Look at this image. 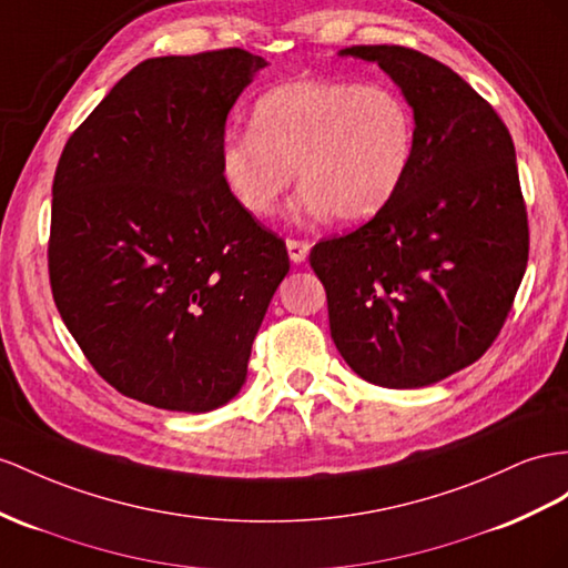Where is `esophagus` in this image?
Masks as SVG:
<instances>
[{
  "label": "esophagus",
  "mask_w": 568,
  "mask_h": 568,
  "mask_svg": "<svg viewBox=\"0 0 568 568\" xmlns=\"http://www.w3.org/2000/svg\"><path fill=\"white\" fill-rule=\"evenodd\" d=\"M310 246L312 244L307 240H287V254L295 261V264H302V261L310 254Z\"/></svg>",
  "instance_id": "34e87169"
}]
</instances>
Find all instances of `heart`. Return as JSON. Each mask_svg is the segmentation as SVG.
Segmentation results:
<instances>
[{"label":"heart","mask_w":568,"mask_h":568,"mask_svg":"<svg viewBox=\"0 0 568 568\" xmlns=\"http://www.w3.org/2000/svg\"><path fill=\"white\" fill-rule=\"evenodd\" d=\"M415 153V118L384 83L297 79L256 98L250 132L230 134L221 170L244 211L266 217L293 184L300 221L359 223L396 196Z\"/></svg>","instance_id":"b5f03b06"}]
</instances>
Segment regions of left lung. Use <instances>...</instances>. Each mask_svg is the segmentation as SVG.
Listing matches in <instances>:
<instances>
[{"label":"left lung","instance_id":"1","mask_svg":"<svg viewBox=\"0 0 568 568\" xmlns=\"http://www.w3.org/2000/svg\"><path fill=\"white\" fill-rule=\"evenodd\" d=\"M415 114L408 174L372 221L312 246L331 338L362 379L419 388L473 365L497 341L528 266L516 149L454 69L400 45H353Z\"/></svg>","mask_w":568,"mask_h":568}]
</instances>
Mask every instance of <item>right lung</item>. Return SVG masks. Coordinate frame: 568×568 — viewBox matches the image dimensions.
<instances>
[{
    "mask_svg": "<svg viewBox=\"0 0 568 568\" xmlns=\"http://www.w3.org/2000/svg\"><path fill=\"white\" fill-rule=\"evenodd\" d=\"M264 67L240 48L145 60L57 163L54 304L93 369L153 408L209 413L240 394L290 271L221 170L227 112Z\"/></svg>",
    "mask_w": 568,
    "mask_h": 568,
    "instance_id": "obj_1",
    "label": "right lung"
}]
</instances>
